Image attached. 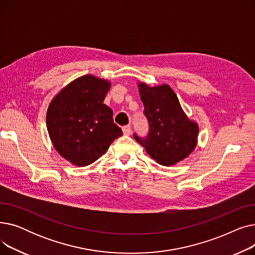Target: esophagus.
Here are the masks:
<instances>
[{"instance_id":"obj_1","label":"esophagus","mask_w":255,"mask_h":255,"mask_svg":"<svg viewBox=\"0 0 255 255\" xmlns=\"http://www.w3.org/2000/svg\"><path fill=\"white\" fill-rule=\"evenodd\" d=\"M122 130H123V133H124L125 135H130V134H131V127H130L129 125L124 126V127L122 128Z\"/></svg>"}]
</instances>
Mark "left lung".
I'll list each match as a JSON object with an SVG mask.
<instances>
[{"label": "left lung", "mask_w": 255, "mask_h": 255, "mask_svg": "<svg viewBox=\"0 0 255 255\" xmlns=\"http://www.w3.org/2000/svg\"><path fill=\"white\" fill-rule=\"evenodd\" d=\"M150 132L145 138L134 134L155 161L170 166L188 157L197 144L198 125L184 113L178 96L168 85L150 87L138 83Z\"/></svg>", "instance_id": "1"}]
</instances>
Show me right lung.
Masks as SVG:
<instances>
[{
  "label": "right lung",
  "instance_id": "right-lung-1",
  "mask_svg": "<svg viewBox=\"0 0 255 255\" xmlns=\"http://www.w3.org/2000/svg\"><path fill=\"white\" fill-rule=\"evenodd\" d=\"M111 82L92 74L63 88L49 103L46 127L53 148L75 166H87L123 135L113 111L103 103Z\"/></svg>",
  "mask_w": 255,
  "mask_h": 255
}]
</instances>
